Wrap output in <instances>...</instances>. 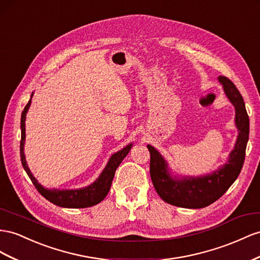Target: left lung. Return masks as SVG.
<instances>
[{
    "mask_svg": "<svg viewBox=\"0 0 260 260\" xmlns=\"http://www.w3.org/2000/svg\"><path fill=\"white\" fill-rule=\"evenodd\" d=\"M217 81L235 108V125L238 131L234 149L225 164L198 177L173 175L162 154L154 146L146 145L151 154L150 175L154 188L170 205L188 209L210 206L225 193L242 171L249 136V118L243 97L234 84L225 76H219Z\"/></svg>",
    "mask_w": 260,
    "mask_h": 260,
    "instance_id": "obj_1",
    "label": "left lung"
}]
</instances>
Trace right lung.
I'll list each match as a JSON object with an SVG mask.
<instances>
[{"label": "right lung", "instance_id": "right-lung-1", "mask_svg": "<svg viewBox=\"0 0 260 260\" xmlns=\"http://www.w3.org/2000/svg\"><path fill=\"white\" fill-rule=\"evenodd\" d=\"M34 93L30 96V100L25 106L22 118H20V130H22V139H20V159H22V164L24 170L26 171L27 175L29 176L30 180L35 187L41 196L50 201L53 205L62 207V208H71V209H80V208H87L92 207L103 201L109 192V189L113 182L115 172L117 167L120 165L122 159L127 156V154L130 152L132 143L124 146L120 151L116 152L115 154L110 156L107 165L105 166L103 172L101 173L98 178L86 187H83L80 189H49L45 188L43 185H40L38 180L34 177L29 167L27 165L25 153H24V146H25V139H26V130H25V120L27 111L30 107L31 98Z\"/></svg>", "mask_w": 260, "mask_h": 260}]
</instances>
